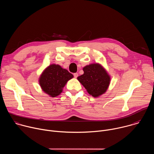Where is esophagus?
Instances as JSON below:
<instances>
[{"mask_svg":"<svg viewBox=\"0 0 154 154\" xmlns=\"http://www.w3.org/2000/svg\"><path fill=\"white\" fill-rule=\"evenodd\" d=\"M78 75H78V73H74V77L75 78H77V77H78Z\"/></svg>","mask_w":154,"mask_h":154,"instance_id":"obj_1","label":"esophagus"}]
</instances>
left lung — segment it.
I'll return each mask as SVG.
<instances>
[{"label": "left lung", "instance_id": "1", "mask_svg": "<svg viewBox=\"0 0 154 154\" xmlns=\"http://www.w3.org/2000/svg\"><path fill=\"white\" fill-rule=\"evenodd\" d=\"M84 74L77 77L90 95L96 97L107 90L110 77L99 64L87 65L83 69Z\"/></svg>", "mask_w": 154, "mask_h": 154}]
</instances>
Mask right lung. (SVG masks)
<instances>
[{"mask_svg":"<svg viewBox=\"0 0 154 154\" xmlns=\"http://www.w3.org/2000/svg\"><path fill=\"white\" fill-rule=\"evenodd\" d=\"M73 75L60 66L51 64L42 72L39 84L42 90L52 97H56L62 92L63 88Z\"/></svg>","mask_w":154,"mask_h":154,"instance_id":"1","label":"right lung"}]
</instances>
